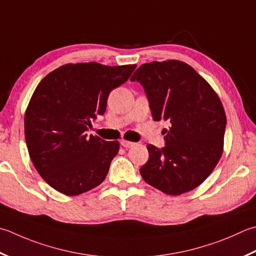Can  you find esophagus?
Masks as SVG:
<instances>
[{
	"label": "esophagus",
	"mask_w": 256,
	"mask_h": 256,
	"mask_svg": "<svg viewBox=\"0 0 256 256\" xmlns=\"http://www.w3.org/2000/svg\"><path fill=\"white\" fill-rule=\"evenodd\" d=\"M134 144H135V143H133V142H131V141H128V140H122V141H121V145H122V146H123V148H132Z\"/></svg>",
	"instance_id": "1"
}]
</instances>
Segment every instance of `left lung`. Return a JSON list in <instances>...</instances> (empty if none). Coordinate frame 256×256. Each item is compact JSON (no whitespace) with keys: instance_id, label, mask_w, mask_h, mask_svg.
Masks as SVG:
<instances>
[{"instance_id":"1","label":"left lung","mask_w":256,"mask_h":256,"mask_svg":"<svg viewBox=\"0 0 256 256\" xmlns=\"http://www.w3.org/2000/svg\"><path fill=\"white\" fill-rule=\"evenodd\" d=\"M145 90L155 121H168L166 145H148L140 168L148 184L168 195L192 191L222 156L226 116L218 95L191 65L178 60L142 64L132 75Z\"/></svg>"}]
</instances>
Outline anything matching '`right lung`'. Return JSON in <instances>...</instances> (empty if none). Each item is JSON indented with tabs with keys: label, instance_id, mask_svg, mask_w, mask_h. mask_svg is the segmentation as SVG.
Masks as SVG:
<instances>
[{
	"label": "right lung",
	"instance_id": "1",
	"mask_svg": "<svg viewBox=\"0 0 256 256\" xmlns=\"http://www.w3.org/2000/svg\"><path fill=\"white\" fill-rule=\"evenodd\" d=\"M135 68L68 63L38 83L25 111L24 133L34 168L50 186L74 196L104 181L120 143L86 131L92 118L104 114L110 92Z\"/></svg>",
	"mask_w": 256,
	"mask_h": 256
}]
</instances>
